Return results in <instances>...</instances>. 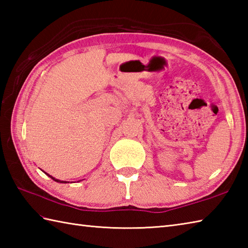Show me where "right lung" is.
Here are the masks:
<instances>
[{
	"instance_id": "1",
	"label": "right lung",
	"mask_w": 248,
	"mask_h": 248,
	"mask_svg": "<svg viewBox=\"0 0 248 248\" xmlns=\"http://www.w3.org/2000/svg\"><path fill=\"white\" fill-rule=\"evenodd\" d=\"M46 175H48V173H46ZM48 176H49L50 178H52V179H53V180H54V181H56V182H61V183H66L65 181H60V180H57V179H55V178H53V177H51L50 175H48Z\"/></svg>"
}]
</instances>
